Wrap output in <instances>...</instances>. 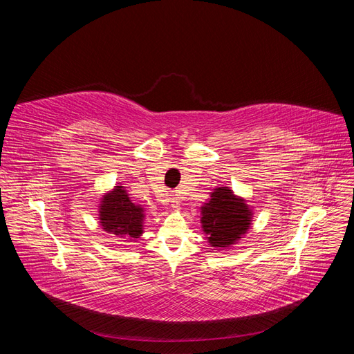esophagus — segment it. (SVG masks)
I'll return each mask as SVG.
<instances>
[{
	"label": "esophagus",
	"mask_w": 354,
	"mask_h": 354,
	"mask_svg": "<svg viewBox=\"0 0 354 354\" xmlns=\"http://www.w3.org/2000/svg\"><path fill=\"white\" fill-rule=\"evenodd\" d=\"M171 207H173V208H178L180 207V201H178V198H173V199H171Z\"/></svg>",
	"instance_id": "1"
}]
</instances>
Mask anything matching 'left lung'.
Listing matches in <instances>:
<instances>
[{
  "label": "left lung",
  "mask_w": 354,
  "mask_h": 354,
  "mask_svg": "<svg viewBox=\"0 0 354 354\" xmlns=\"http://www.w3.org/2000/svg\"><path fill=\"white\" fill-rule=\"evenodd\" d=\"M202 230L216 250H227L236 243L251 226L252 212L245 199L233 194L229 187H217L211 199L201 207Z\"/></svg>",
  "instance_id": "8db88e82"
}]
</instances>
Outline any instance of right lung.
<instances>
[{
  "label": "right lung",
  "instance_id": "1",
  "mask_svg": "<svg viewBox=\"0 0 354 354\" xmlns=\"http://www.w3.org/2000/svg\"><path fill=\"white\" fill-rule=\"evenodd\" d=\"M99 220L104 232L136 241L143 233L145 209L130 199L124 186H115L100 199Z\"/></svg>",
  "mask_w": 354,
  "mask_h": 354
}]
</instances>
